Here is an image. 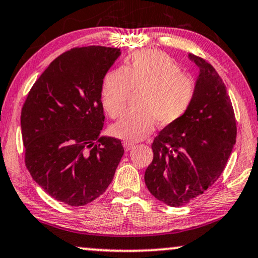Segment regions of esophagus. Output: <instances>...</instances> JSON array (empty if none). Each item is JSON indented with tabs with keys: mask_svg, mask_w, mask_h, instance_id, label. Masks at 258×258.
<instances>
[{
	"mask_svg": "<svg viewBox=\"0 0 258 258\" xmlns=\"http://www.w3.org/2000/svg\"><path fill=\"white\" fill-rule=\"evenodd\" d=\"M135 144H132V143H128V142H125L123 143V148H125L126 151H130V150L135 149Z\"/></svg>",
	"mask_w": 258,
	"mask_h": 258,
	"instance_id": "obj_1",
	"label": "esophagus"
}]
</instances>
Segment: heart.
Returning <instances> with one entry per match:
<instances>
[{
	"label": "heart",
	"instance_id": "heart-1",
	"mask_svg": "<svg viewBox=\"0 0 258 258\" xmlns=\"http://www.w3.org/2000/svg\"><path fill=\"white\" fill-rule=\"evenodd\" d=\"M197 81L168 56L158 51H138L122 65L109 71L101 84V105L112 119L125 109L131 91H140L138 110L127 112L110 131L116 138L135 143L155 128L180 121L197 97Z\"/></svg>",
	"mask_w": 258,
	"mask_h": 258
}]
</instances>
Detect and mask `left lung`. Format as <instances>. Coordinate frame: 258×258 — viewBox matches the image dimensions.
Masks as SVG:
<instances>
[{"mask_svg":"<svg viewBox=\"0 0 258 258\" xmlns=\"http://www.w3.org/2000/svg\"><path fill=\"white\" fill-rule=\"evenodd\" d=\"M188 57L200 69L197 97L180 121L153 139V159L144 176L150 193L171 207L187 205L216 183L237 137L232 102L221 77L201 57Z\"/></svg>","mask_w":258,"mask_h":258,"instance_id":"left-lung-1","label":"left lung"}]
</instances>
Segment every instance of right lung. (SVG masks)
Here are the masks:
<instances>
[{"mask_svg":"<svg viewBox=\"0 0 258 258\" xmlns=\"http://www.w3.org/2000/svg\"><path fill=\"white\" fill-rule=\"evenodd\" d=\"M120 48L75 47L48 65L21 110L25 163L48 195L84 206L102 195L123 155L121 140L101 137V84Z\"/></svg>","mask_w":258,"mask_h":258,"instance_id":"1","label":"right lung"}]
</instances>
